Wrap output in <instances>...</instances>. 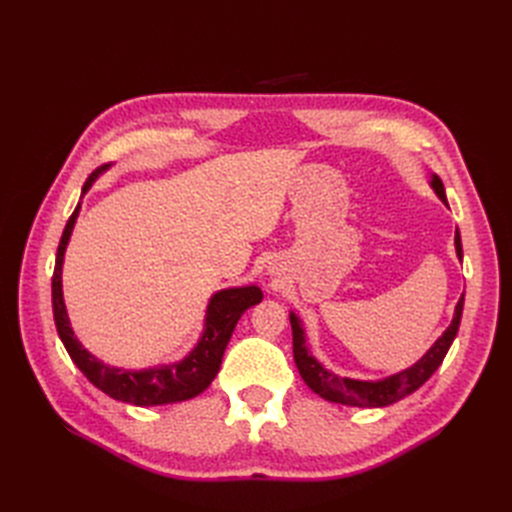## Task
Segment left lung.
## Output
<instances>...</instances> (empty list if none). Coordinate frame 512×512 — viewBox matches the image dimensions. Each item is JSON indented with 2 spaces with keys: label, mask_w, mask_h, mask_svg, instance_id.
Here are the masks:
<instances>
[{
  "label": "left lung",
  "mask_w": 512,
  "mask_h": 512,
  "mask_svg": "<svg viewBox=\"0 0 512 512\" xmlns=\"http://www.w3.org/2000/svg\"><path fill=\"white\" fill-rule=\"evenodd\" d=\"M431 190L436 192V196L446 203V192L444 185L438 175H431L429 179ZM455 252L457 258H463L461 250V235L459 230H455ZM463 314V294L461 299L455 305V314L448 329L433 342V346L418 359L414 365L397 371V374H391L380 380H356V378H346V376H337L333 371L324 367L316 356L309 352L307 342H305V329H303V320L290 312V327H292V352H294V363H297V369L305 384L312 389L316 395L322 399L333 401V404H342V406H354V408H384L391 406L395 401L408 397L414 393L433 376L444 356L451 348L453 339L457 337L459 331V322Z\"/></svg>",
  "instance_id": "1"
}]
</instances>
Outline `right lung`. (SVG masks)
<instances>
[{
	"instance_id": "1",
	"label": "right lung",
	"mask_w": 512,
	"mask_h": 512,
	"mask_svg": "<svg viewBox=\"0 0 512 512\" xmlns=\"http://www.w3.org/2000/svg\"><path fill=\"white\" fill-rule=\"evenodd\" d=\"M111 164L100 166L89 175L83 185L81 198L89 192L94 181L106 173ZM81 213V203L76 205L74 213L64 228L53 273V316L59 339L64 342L70 359L83 371V376L106 393L123 404L132 406H164L177 404V401L192 399L203 393L207 386L218 376L224 350L230 342V335L235 331L239 318L245 309L258 305L262 301V290L256 284L250 286H232L211 294L209 305L205 309V329L200 333L196 346L183 356L181 361L156 365L147 369H123L100 361L91 354L74 335L68 318V309L64 301V284H61V271H64V256L72 237L76 218Z\"/></svg>"
}]
</instances>
